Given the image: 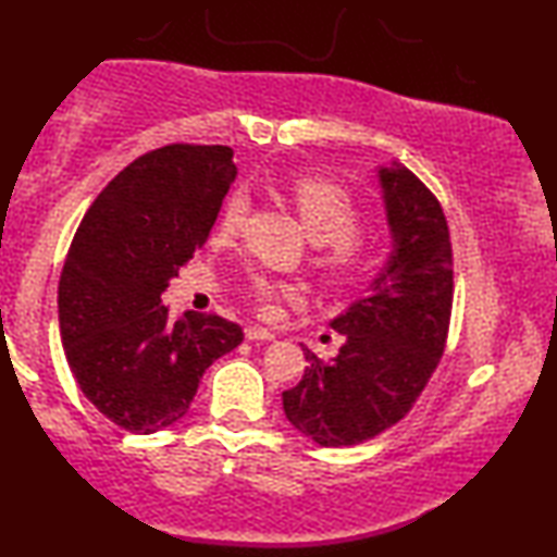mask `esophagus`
Returning a JSON list of instances; mask_svg holds the SVG:
<instances>
[{
	"mask_svg": "<svg viewBox=\"0 0 557 557\" xmlns=\"http://www.w3.org/2000/svg\"><path fill=\"white\" fill-rule=\"evenodd\" d=\"M246 337L250 342H271V339H276V334H273L271 330H263V326H246Z\"/></svg>",
	"mask_w": 557,
	"mask_h": 557,
	"instance_id": "1",
	"label": "esophagus"
}]
</instances>
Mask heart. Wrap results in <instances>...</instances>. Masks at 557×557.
I'll return each instance as SVG.
<instances>
[{"instance_id":"heart-1","label":"heart","mask_w":557,"mask_h":557,"mask_svg":"<svg viewBox=\"0 0 557 557\" xmlns=\"http://www.w3.org/2000/svg\"><path fill=\"white\" fill-rule=\"evenodd\" d=\"M288 195L296 212H299L304 231L309 238L319 243L317 263L334 284H355L370 269V246L357 233L360 225V205L352 193L337 180L322 177V174H301L288 182ZM250 200L246 189H233L225 197L218 215V233L233 235L246 223ZM253 294L265 309H273V301L281 296H296V286L281 284V281L258 276L253 278Z\"/></svg>"}]
</instances>
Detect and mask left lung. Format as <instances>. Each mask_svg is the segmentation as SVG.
<instances>
[{"instance_id":"1","label":"left lung","mask_w":557,"mask_h":557,"mask_svg":"<svg viewBox=\"0 0 557 557\" xmlns=\"http://www.w3.org/2000/svg\"><path fill=\"white\" fill-rule=\"evenodd\" d=\"M393 253L370 294L332 330L337 357L319 360L284 391V413L319 446H355L406 418L444 355L454 301V258L441 202L406 166H380Z\"/></svg>"}]
</instances>
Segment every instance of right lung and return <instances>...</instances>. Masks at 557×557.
<instances>
[{
  "label": "right lung",
  "mask_w": 557,
  "mask_h": 557,
  "mask_svg": "<svg viewBox=\"0 0 557 557\" xmlns=\"http://www.w3.org/2000/svg\"><path fill=\"white\" fill-rule=\"evenodd\" d=\"M235 174L231 147L147 151L101 189L75 231L58 286L60 339L83 395L121 429L177 423L202 372L243 342L223 317L174 319L162 304L208 240Z\"/></svg>",
  "instance_id": "obj_1"
}]
</instances>
